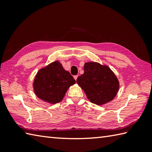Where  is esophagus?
<instances>
[{
	"instance_id": "obj_1",
	"label": "esophagus",
	"mask_w": 152,
	"mask_h": 152,
	"mask_svg": "<svg viewBox=\"0 0 152 152\" xmlns=\"http://www.w3.org/2000/svg\"><path fill=\"white\" fill-rule=\"evenodd\" d=\"M74 78L75 79V80H77V78H78V75H76V76H74Z\"/></svg>"
}]
</instances>
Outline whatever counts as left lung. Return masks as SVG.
Masks as SVG:
<instances>
[{"instance_id":"obj_1","label":"left lung","mask_w":152,"mask_h":152,"mask_svg":"<svg viewBox=\"0 0 152 152\" xmlns=\"http://www.w3.org/2000/svg\"><path fill=\"white\" fill-rule=\"evenodd\" d=\"M76 82L89 101L98 105L111 101L119 88L114 72L108 66L94 62L85 64L84 73L78 77Z\"/></svg>"}]
</instances>
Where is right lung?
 <instances>
[{
  "mask_svg": "<svg viewBox=\"0 0 152 152\" xmlns=\"http://www.w3.org/2000/svg\"><path fill=\"white\" fill-rule=\"evenodd\" d=\"M75 83L70 72L64 70L62 64L56 61L38 71L33 87L38 98L56 104L61 101L67 89Z\"/></svg>",
  "mask_w": 152,
  "mask_h": 152,
  "instance_id": "1",
  "label": "right lung"
}]
</instances>
